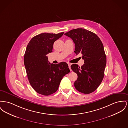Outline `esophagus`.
<instances>
[{
	"label": "esophagus",
	"mask_w": 128,
	"mask_h": 128,
	"mask_svg": "<svg viewBox=\"0 0 128 128\" xmlns=\"http://www.w3.org/2000/svg\"><path fill=\"white\" fill-rule=\"evenodd\" d=\"M68 68H70V70H71V68H70V65H71V64H70V63H68Z\"/></svg>",
	"instance_id": "esophagus-1"
}]
</instances>
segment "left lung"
Here are the masks:
<instances>
[{
	"instance_id": "8db88e82",
	"label": "left lung",
	"mask_w": 128,
	"mask_h": 128,
	"mask_svg": "<svg viewBox=\"0 0 128 128\" xmlns=\"http://www.w3.org/2000/svg\"><path fill=\"white\" fill-rule=\"evenodd\" d=\"M75 44L74 53L82 54L84 64L71 65L78 78L74 84L78 91L88 94L94 92L102 83L106 64L104 45L98 36L89 30L79 28L64 34Z\"/></svg>"
}]
</instances>
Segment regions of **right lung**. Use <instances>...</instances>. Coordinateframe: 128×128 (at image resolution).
Wrapping results in <instances>:
<instances>
[{
    "label": "right lung",
    "mask_w": 128,
    "mask_h": 128,
    "mask_svg": "<svg viewBox=\"0 0 128 128\" xmlns=\"http://www.w3.org/2000/svg\"><path fill=\"white\" fill-rule=\"evenodd\" d=\"M63 34L41 33L32 38L27 45L24 61L28 78L33 88L41 95L56 92L63 77L70 72L67 63L51 64L47 56L52 52L54 42Z\"/></svg>",
    "instance_id": "right-lung-1"
}]
</instances>
